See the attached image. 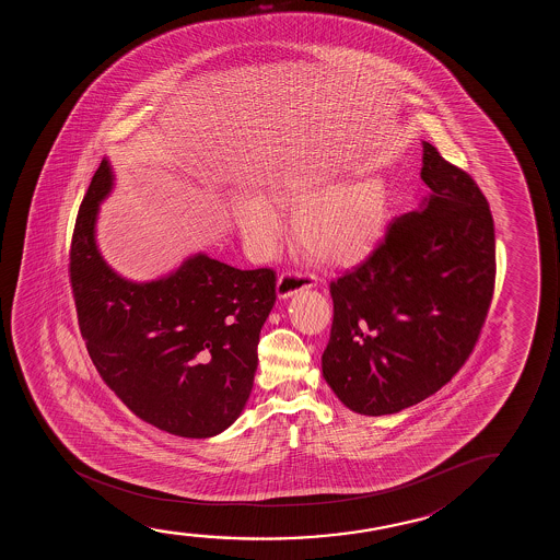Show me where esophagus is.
Wrapping results in <instances>:
<instances>
[{"mask_svg":"<svg viewBox=\"0 0 560 560\" xmlns=\"http://www.w3.org/2000/svg\"><path fill=\"white\" fill-rule=\"evenodd\" d=\"M315 281L314 277L300 276V273H281L277 279V296L279 299H289L292 294H296L300 291H306L312 289Z\"/></svg>","mask_w":560,"mask_h":560,"instance_id":"esophagus-1","label":"esophagus"}]
</instances>
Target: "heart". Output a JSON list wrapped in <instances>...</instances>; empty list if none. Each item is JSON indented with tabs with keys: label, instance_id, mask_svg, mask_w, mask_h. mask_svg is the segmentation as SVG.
Masks as SVG:
<instances>
[{
	"label": "heart",
	"instance_id": "obj_1",
	"mask_svg": "<svg viewBox=\"0 0 560 560\" xmlns=\"http://www.w3.org/2000/svg\"><path fill=\"white\" fill-rule=\"evenodd\" d=\"M329 172L289 174L271 187V200L292 212V238L319 266L338 268L363 260L383 233L388 187L383 176L365 174L348 182ZM235 222L254 253L276 250L284 223L276 205L245 197L235 208Z\"/></svg>",
	"mask_w": 560,
	"mask_h": 560
}]
</instances>
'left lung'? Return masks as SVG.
Segmentation results:
<instances>
[{"instance_id": "8db88e82", "label": "left lung", "mask_w": 560, "mask_h": 560, "mask_svg": "<svg viewBox=\"0 0 560 560\" xmlns=\"http://www.w3.org/2000/svg\"><path fill=\"white\" fill-rule=\"evenodd\" d=\"M430 191L381 245L330 283L323 376L355 413H398L440 390L480 337L495 283L488 200L465 170L422 141Z\"/></svg>"}]
</instances>
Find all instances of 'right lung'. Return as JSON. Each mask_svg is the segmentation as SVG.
<instances>
[{
    "label": "right lung",
    "mask_w": 560,
    "mask_h": 560,
    "mask_svg": "<svg viewBox=\"0 0 560 560\" xmlns=\"http://www.w3.org/2000/svg\"><path fill=\"white\" fill-rule=\"evenodd\" d=\"M107 159L78 210L70 284L93 365L141 421L210 438L237 421L253 392L260 330L276 304V271L195 254L168 276L133 283L103 260L95 222L113 191Z\"/></svg>",
    "instance_id": "right-lung-1"
}]
</instances>
